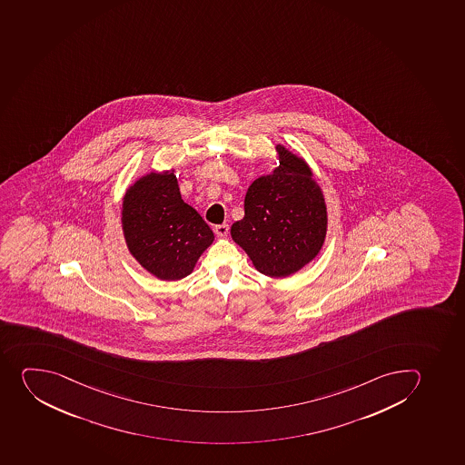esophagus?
Wrapping results in <instances>:
<instances>
[{"label":"esophagus","mask_w":465,"mask_h":465,"mask_svg":"<svg viewBox=\"0 0 465 465\" xmlns=\"http://www.w3.org/2000/svg\"><path fill=\"white\" fill-rule=\"evenodd\" d=\"M213 232H215V234L217 236H227V233H229V224H217V226H213Z\"/></svg>","instance_id":"1"}]
</instances>
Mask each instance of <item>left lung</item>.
Here are the masks:
<instances>
[{
  "mask_svg": "<svg viewBox=\"0 0 465 465\" xmlns=\"http://www.w3.org/2000/svg\"><path fill=\"white\" fill-rule=\"evenodd\" d=\"M280 166L248 187L242 220L233 223L234 242L259 272L287 277L310 263L323 245L328 213L323 194L302 158L277 146Z\"/></svg>",
  "mask_w": 465,
  "mask_h": 465,
  "instance_id": "1",
  "label": "left lung"
}]
</instances>
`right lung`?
<instances>
[{"mask_svg": "<svg viewBox=\"0 0 465 465\" xmlns=\"http://www.w3.org/2000/svg\"><path fill=\"white\" fill-rule=\"evenodd\" d=\"M123 231L133 257L155 277L175 282L193 272L213 233L187 205L172 172L139 179L123 203Z\"/></svg>", "mask_w": 465, "mask_h": 465, "instance_id": "right-lung-1", "label": "right lung"}]
</instances>
